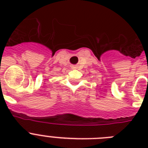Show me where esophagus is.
<instances>
[{"instance_id":"1","label":"esophagus","mask_w":148,"mask_h":148,"mask_svg":"<svg viewBox=\"0 0 148 148\" xmlns=\"http://www.w3.org/2000/svg\"><path fill=\"white\" fill-rule=\"evenodd\" d=\"M73 68H75V67H73Z\"/></svg>"}]
</instances>
